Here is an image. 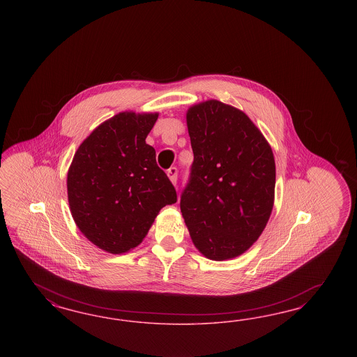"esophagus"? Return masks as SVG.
<instances>
[{"instance_id":"esophagus-1","label":"esophagus","mask_w":357,"mask_h":357,"mask_svg":"<svg viewBox=\"0 0 357 357\" xmlns=\"http://www.w3.org/2000/svg\"><path fill=\"white\" fill-rule=\"evenodd\" d=\"M167 176L172 181V183L176 184V179H178V169L176 167H170L167 172Z\"/></svg>"}]
</instances>
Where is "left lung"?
I'll return each mask as SVG.
<instances>
[{
    "label": "left lung",
    "instance_id": "8db88e82",
    "mask_svg": "<svg viewBox=\"0 0 357 357\" xmlns=\"http://www.w3.org/2000/svg\"><path fill=\"white\" fill-rule=\"evenodd\" d=\"M185 119L194 162L181 196L184 222L208 259L236 258L270 220L273 153L243 111L216 99L188 108Z\"/></svg>",
    "mask_w": 357,
    "mask_h": 357
}]
</instances>
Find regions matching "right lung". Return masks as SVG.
Segmentation results:
<instances>
[{
	"label": "right lung",
	"instance_id": "add662e5",
	"mask_svg": "<svg viewBox=\"0 0 357 357\" xmlns=\"http://www.w3.org/2000/svg\"><path fill=\"white\" fill-rule=\"evenodd\" d=\"M158 114L120 112L78 146L70 163L68 202L77 227L99 249L123 254L139 246L176 191L145 142Z\"/></svg>",
	"mask_w": 357,
	"mask_h": 357
}]
</instances>
